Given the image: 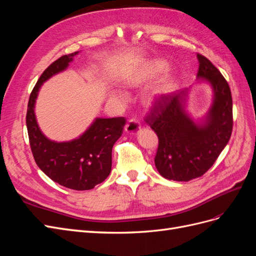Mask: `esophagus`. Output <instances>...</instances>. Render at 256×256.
Returning a JSON list of instances; mask_svg holds the SVG:
<instances>
[{
  "mask_svg": "<svg viewBox=\"0 0 256 256\" xmlns=\"http://www.w3.org/2000/svg\"><path fill=\"white\" fill-rule=\"evenodd\" d=\"M141 129V125L136 120H130L125 126V131L129 134H136Z\"/></svg>",
  "mask_w": 256,
  "mask_h": 256,
  "instance_id": "34e87169",
  "label": "esophagus"
}]
</instances>
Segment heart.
I'll return each instance as SVG.
<instances>
[{"label": "heart", "instance_id": "b5f03b06", "mask_svg": "<svg viewBox=\"0 0 256 256\" xmlns=\"http://www.w3.org/2000/svg\"><path fill=\"white\" fill-rule=\"evenodd\" d=\"M157 72H158V65H156V64L150 65L148 68L146 69V72H144L143 76H144V78H150V76H152ZM160 92H161V90L158 86L152 88L150 92V94H148L150 99H154V97H157L160 94ZM115 95H116V97H120L118 94H115Z\"/></svg>", "mask_w": 256, "mask_h": 256}]
</instances>
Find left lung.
<instances>
[{"instance_id":"left-lung-1","label":"left lung","mask_w":256,"mask_h":256,"mask_svg":"<svg viewBox=\"0 0 256 256\" xmlns=\"http://www.w3.org/2000/svg\"><path fill=\"white\" fill-rule=\"evenodd\" d=\"M198 78L214 90V102L203 124L186 111L187 90L158 97L145 122L157 134L154 166L161 176L189 182L204 175L230 141L233 130V100L228 83L210 60L198 53Z\"/></svg>"}]
</instances>
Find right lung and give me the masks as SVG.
<instances>
[{
	"instance_id": "add662e5",
	"label": "right lung",
	"mask_w": 256,
	"mask_h": 256,
	"mask_svg": "<svg viewBox=\"0 0 256 256\" xmlns=\"http://www.w3.org/2000/svg\"><path fill=\"white\" fill-rule=\"evenodd\" d=\"M78 53L60 56L42 72L30 95L26 127L30 150L38 168L53 182L66 188L90 190L109 176L112 168V147L120 138L126 120L96 118L78 138L58 143L44 136L34 112L36 98L42 83L65 70Z\"/></svg>"
}]
</instances>
